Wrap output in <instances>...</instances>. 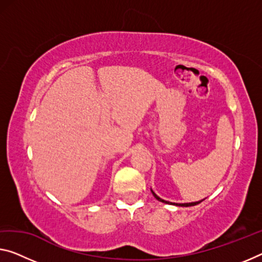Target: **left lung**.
Returning <instances> with one entry per match:
<instances>
[{
  "label": "left lung",
  "mask_w": 262,
  "mask_h": 262,
  "mask_svg": "<svg viewBox=\"0 0 262 262\" xmlns=\"http://www.w3.org/2000/svg\"><path fill=\"white\" fill-rule=\"evenodd\" d=\"M151 192H152V194H154V196L155 198L157 199V200H159L160 203H164V204H168V205H176V206H182V207H188V206H194V205H198V204H200L201 201L203 200H199V201H194V203H184V204H178V203H171V201H167V200H164V199H162V198H159L158 195L156 194V193L152 191V188H151Z\"/></svg>",
  "instance_id": "left-lung-1"
}]
</instances>
